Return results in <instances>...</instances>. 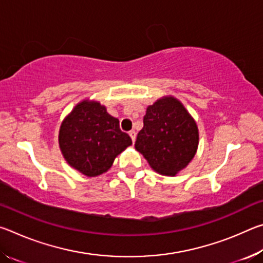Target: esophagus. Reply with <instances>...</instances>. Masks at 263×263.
I'll use <instances>...</instances> for the list:
<instances>
[{
	"label": "esophagus",
	"instance_id": "obj_1",
	"mask_svg": "<svg viewBox=\"0 0 263 263\" xmlns=\"http://www.w3.org/2000/svg\"><path fill=\"white\" fill-rule=\"evenodd\" d=\"M128 135H130V137H131V139H132V141L135 142L136 141V137H137V133H136V131H130L128 132Z\"/></svg>",
	"mask_w": 263,
	"mask_h": 263
}]
</instances>
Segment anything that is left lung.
<instances>
[{"mask_svg": "<svg viewBox=\"0 0 263 263\" xmlns=\"http://www.w3.org/2000/svg\"><path fill=\"white\" fill-rule=\"evenodd\" d=\"M135 146L154 171L174 176L194 158L197 125L179 101L164 97L147 108Z\"/></svg>", "mask_w": 263, "mask_h": 263, "instance_id": "8db88e82", "label": "left lung"}]
</instances>
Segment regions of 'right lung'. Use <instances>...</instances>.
<instances>
[{
  "mask_svg": "<svg viewBox=\"0 0 263 263\" xmlns=\"http://www.w3.org/2000/svg\"><path fill=\"white\" fill-rule=\"evenodd\" d=\"M132 140L99 102L83 101L61 124L59 145L70 166L87 176L103 174Z\"/></svg>",
  "mask_w": 263,
  "mask_h": 263,
  "instance_id": "right-lung-1",
  "label": "right lung"
}]
</instances>
